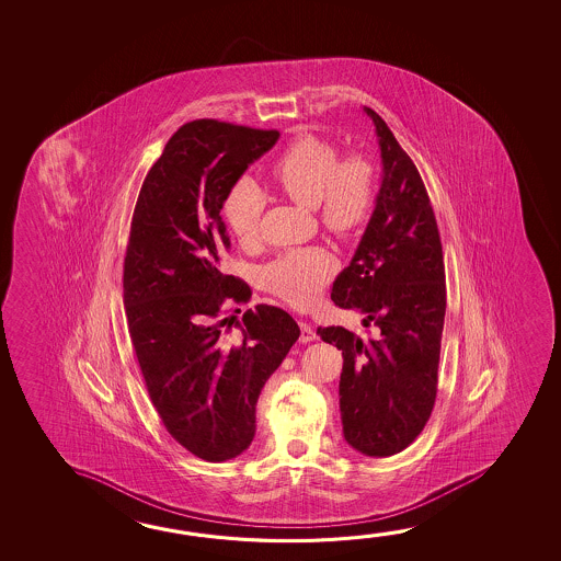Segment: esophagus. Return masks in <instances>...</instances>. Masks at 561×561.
<instances>
[{"mask_svg": "<svg viewBox=\"0 0 561 561\" xmlns=\"http://www.w3.org/2000/svg\"><path fill=\"white\" fill-rule=\"evenodd\" d=\"M299 327H301V336H299L301 342H312V340H317V332L312 331L311 324L299 322Z\"/></svg>", "mask_w": 561, "mask_h": 561, "instance_id": "1", "label": "esophagus"}]
</instances>
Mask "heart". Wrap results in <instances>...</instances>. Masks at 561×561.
<instances>
[{"instance_id":"b5f03b06","label":"heart","mask_w":561,"mask_h":561,"mask_svg":"<svg viewBox=\"0 0 561 561\" xmlns=\"http://www.w3.org/2000/svg\"><path fill=\"white\" fill-rule=\"evenodd\" d=\"M327 138L301 135L274 165L277 187L304 207H317L324 229L340 239L356 234L376 205V170L364 154L340 158ZM266 209V195L242 175L222 203L225 219L240 242H252ZM339 270L336 257L321 247L289 250L267 264L264 282L272 294L299 309L311 307Z\"/></svg>"}]
</instances>
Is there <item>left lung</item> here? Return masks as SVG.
Masks as SVG:
<instances>
[{"mask_svg": "<svg viewBox=\"0 0 561 561\" xmlns=\"http://www.w3.org/2000/svg\"><path fill=\"white\" fill-rule=\"evenodd\" d=\"M376 125L381 187L376 209L348 267L332 284L340 309L364 314L376 334L342 327L317 334L342 350L340 416L354 450L386 458L404 450L431 419L438 387L446 276L440 232L416 165L386 121Z\"/></svg>", "mask_w": 561, "mask_h": 561, "instance_id": "1", "label": "left lung"}]
</instances>
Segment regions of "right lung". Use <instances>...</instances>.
I'll list each match as a JSON object with an SVG mask.
<instances>
[{
	"label": "right lung",
	"instance_id": "1",
	"mask_svg": "<svg viewBox=\"0 0 561 561\" xmlns=\"http://www.w3.org/2000/svg\"><path fill=\"white\" fill-rule=\"evenodd\" d=\"M277 138L222 121L185 123L150 168L133 213L123 270L130 340L165 431L205 461L249 448L260 391L301 334L272 305H256L242 321L222 317L227 301L252 295L221 272L230 250L222 203ZM232 323L240 334L229 340Z\"/></svg>",
	"mask_w": 561,
	"mask_h": 561
}]
</instances>
